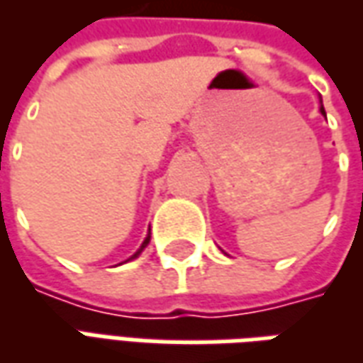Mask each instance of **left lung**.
Returning <instances> with one entry per match:
<instances>
[{"instance_id":"1","label":"left lung","mask_w":363,"mask_h":363,"mask_svg":"<svg viewBox=\"0 0 363 363\" xmlns=\"http://www.w3.org/2000/svg\"><path fill=\"white\" fill-rule=\"evenodd\" d=\"M320 112H323V114H325V108H323V106H320Z\"/></svg>"}]
</instances>
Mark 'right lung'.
<instances>
[{"label":"right lung","mask_w":363,"mask_h":363,"mask_svg":"<svg viewBox=\"0 0 363 363\" xmlns=\"http://www.w3.org/2000/svg\"><path fill=\"white\" fill-rule=\"evenodd\" d=\"M150 239H151V235H147V237H145V241H143V243H142V247H140V251L135 252L134 257H130V259H128V260H132V259H135V257H138V255H140V252H142V251H143V249H145V247H147V243H150Z\"/></svg>","instance_id":"add662e5"}]
</instances>
